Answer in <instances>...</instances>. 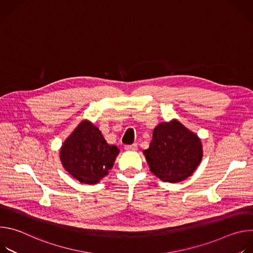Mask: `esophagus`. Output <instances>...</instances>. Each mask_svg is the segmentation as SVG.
<instances>
[{
  "instance_id": "obj_1",
  "label": "esophagus",
  "mask_w": 253,
  "mask_h": 253,
  "mask_svg": "<svg viewBox=\"0 0 253 253\" xmlns=\"http://www.w3.org/2000/svg\"><path fill=\"white\" fill-rule=\"evenodd\" d=\"M124 148L126 151H136L138 149V146L137 144H132V145H126Z\"/></svg>"
}]
</instances>
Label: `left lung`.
<instances>
[{"label":"left lung","mask_w":253,"mask_h":253,"mask_svg":"<svg viewBox=\"0 0 253 253\" xmlns=\"http://www.w3.org/2000/svg\"><path fill=\"white\" fill-rule=\"evenodd\" d=\"M143 154L156 177L164 182L178 183L196 170L203 156V147L197 134L172 119L154 128L149 148Z\"/></svg>","instance_id":"left-lung-1"}]
</instances>
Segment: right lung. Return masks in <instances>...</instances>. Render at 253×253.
Returning <instances> with one entry per match:
<instances>
[{
    "instance_id": "add662e5",
    "label": "right lung",
    "mask_w": 253,
    "mask_h": 253,
    "mask_svg": "<svg viewBox=\"0 0 253 253\" xmlns=\"http://www.w3.org/2000/svg\"><path fill=\"white\" fill-rule=\"evenodd\" d=\"M119 149L109 145L91 121H81L62 144L60 160L65 170L83 184L93 185L109 173Z\"/></svg>"
}]
</instances>
